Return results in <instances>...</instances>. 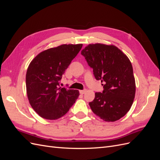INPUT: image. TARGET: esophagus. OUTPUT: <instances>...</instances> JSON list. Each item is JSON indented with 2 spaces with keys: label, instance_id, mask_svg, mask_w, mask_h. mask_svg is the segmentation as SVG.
<instances>
[{
  "label": "esophagus",
  "instance_id": "obj_1",
  "mask_svg": "<svg viewBox=\"0 0 160 160\" xmlns=\"http://www.w3.org/2000/svg\"><path fill=\"white\" fill-rule=\"evenodd\" d=\"M86 92V90L85 89V90H80L79 91V93L81 94V95H83Z\"/></svg>",
  "mask_w": 160,
  "mask_h": 160
}]
</instances>
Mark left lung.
<instances>
[{
	"instance_id": "obj_1",
	"label": "left lung",
	"mask_w": 160,
	"mask_h": 160,
	"mask_svg": "<svg viewBox=\"0 0 160 160\" xmlns=\"http://www.w3.org/2000/svg\"><path fill=\"white\" fill-rule=\"evenodd\" d=\"M93 68L97 80L103 85L89 103L93 112L105 122L119 120L129 111L135 94V81L129 58L113 45L89 44L81 51Z\"/></svg>"
}]
</instances>
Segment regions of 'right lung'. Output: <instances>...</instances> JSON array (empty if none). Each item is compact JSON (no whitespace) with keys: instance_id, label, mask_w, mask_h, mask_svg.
<instances>
[{"instance_id":"1","label":"right lung","mask_w":160,"mask_h":160,"mask_svg":"<svg viewBox=\"0 0 160 160\" xmlns=\"http://www.w3.org/2000/svg\"><path fill=\"white\" fill-rule=\"evenodd\" d=\"M83 44H64L41 52L28 67L27 98L32 108L41 118L55 120L65 115L79 95L78 90L59 86L62 74Z\"/></svg>"}]
</instances>
